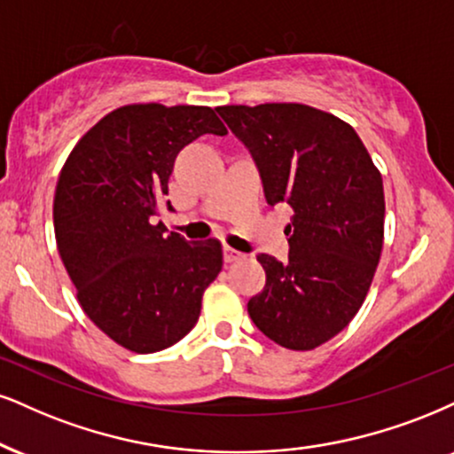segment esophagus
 <instances>
[{
	"label": "esophagus",
	"mask_w": 454,
	"mask_h": 454,
	"mask_svg": "<svg viewBox=\"0 0 454 454\" xmlns=\"http://www.w3.org/2000/svg\"><path fill=\"white\" fill-rule=\"evenodd\" d=\"M223 256H225V262H236L244 259V254L238 253V250L231 248V246H225V248H223Z\"/></svg>",
	"instance_id": "1"
}]
</instances>
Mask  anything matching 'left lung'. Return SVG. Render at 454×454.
I'll use <instances>...</instances> for the list:
<instances>
[{
  "label": "left lung",
  "mask_w": 454,
  "mask_h": 454,
  "mask_svg": "<svg viewBox=\"0 0 454 454\" xmlns=\"http://www.w3.org/2000/svg\"><path fill=\"white\" fill-rule=\"evenodd\" d=\"M259 166L271 206L294 210L288 262L267 273L248 313L265 337L294 351L326 343L356 317L383 250V178L354 128L301 103L216 107Z\"/></svg>",
  "instance_id": "8db88e82"
}]
</instances>
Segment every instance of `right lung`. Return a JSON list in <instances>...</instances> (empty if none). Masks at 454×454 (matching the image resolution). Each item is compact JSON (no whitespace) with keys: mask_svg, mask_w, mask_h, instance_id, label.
Here are the masks:
<instances>
[{"mask_svg":"<svg viewBox=\"0 0 454 454\" xmlns=\"http://www.w3.org/2000/svg\"><path fill=\"white\" fill-rule=\"evenodd\" d=\"M201 134H227L215 109L124 105L83 134L56 183L54 236L77 301L134 354L178 343L223 270L218 239L155 225L178 151Z\"/></svg>","mask_w":454,"mask_h":454,"instance_id":"add662e5","label":"right lung"}]
</instances>
